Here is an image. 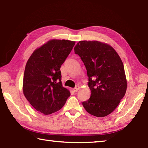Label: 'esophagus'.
Listing matches in <instances>:
<instances>
[{"label": "esophagus", "mask_w": 148, "mask_h": 148, "mask_svg": "<svg viewBox=\"0 0 148 148\" xmlns=\"http://www.w3.org/2000/svg\"><path fill=\"white\" fill-rule=\"evenodd\" d=\"M79 90V86H75L74 89H73V91H74V92H77V91H78V90Z\"/></svg>", "instance_id": "34e87169"}]
</instances>
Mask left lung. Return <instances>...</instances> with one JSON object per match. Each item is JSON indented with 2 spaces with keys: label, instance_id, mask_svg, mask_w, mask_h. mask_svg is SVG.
<instances>
[{
  "label": "left lung",
  "instance_id": "8db88e82",
  "mask_svg": "<svg viewBox=\"0 0 148 148\" xmlns=\"http://www.w3.org/2000/svg\"><path fill=\"white\" fill-rule=\"evenodd\" d=\"M74 50L86 69L91 91L82 105L92 115L107 116L117 107L127 86L121 57L110 45L96 40L79 41Z\"/></svg>",
  "mask_w": 148,
  "mask_h": 148
}]
</instances>
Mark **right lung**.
Listing matches in <instances>:
<instances>
[{
	"instance_id": "1",
	"label": "right lung",
	"mask_w": 148,
	"mask_h": 148,
	"mask_svg": "<svg viewBox=\"0 0 148 148\" xmlns=\"http://www.w3.org/2000/svg\"><path fill=\"white\" fill-rule=\"evenodd\" d=\"M67 40H50L37 48L27 60L23 91L33 107L50 115L63 107L70 91L62 86L60 68L75 45Z\"/></svg>"
}]
</instances>
